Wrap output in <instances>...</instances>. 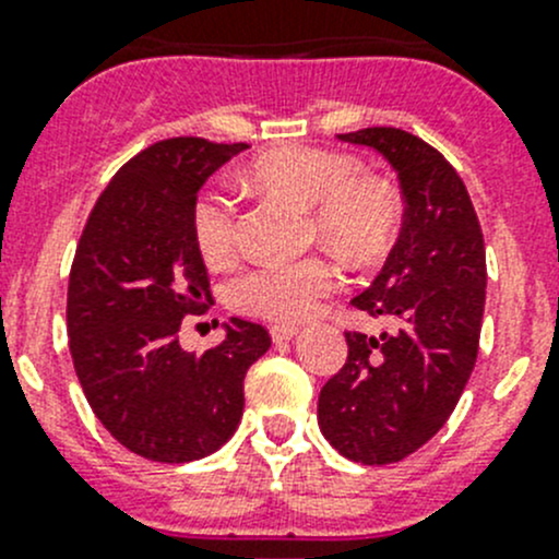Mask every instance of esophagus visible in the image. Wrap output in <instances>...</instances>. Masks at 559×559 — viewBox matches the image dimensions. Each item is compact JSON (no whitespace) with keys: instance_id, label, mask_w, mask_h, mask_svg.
<instances>
[{"instance_id":"obj_1","label":"esophagus","mask_w":559,"mask_h":559,"mask_svg":"<svg viewBox=\"0 0 559 559\" xmlns=\"http://www.w3.org/2000/svg\"><path fill=\"white\" fill-rule=\"evenodd\" d=\"M270 335H273L275 343H286V341H292V337L300 335V326H295V324H275V326H270Z\"/></svg>"}]
</instances>
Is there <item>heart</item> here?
<instances>
[{"label":"heart","mask_w":559,"mask_h":559,"mask_svg":"<svg viewBox=\"0 0 559 559\" xmlns=\"http://www.w3.org/2000/svg\"><path fill=\"white\" fill-rule=\"evenodd\" d=\"M257 189L278 194L311 211L313 233L343 257L373 259L394 240L403 202L384 180L365 178L359 162L313 145H289L259 156L248 167ZM238 207L229 197L207 191L194 207V240L207 262L235 253ZM337 286V270L326 259L267 262L248 270L229 286L238 311L273 321H302L319 311Z\"/></svg>","instance_id":"heart-1"}]
</instances>
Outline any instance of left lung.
Wrapping results in <instances>:
<instances>
[{
    "instance_id": "1",
    "label": "left lung",
    "mask_w": 559,
    "mask_h": 559,
    "mask_svg": "<svg viewBox=\"0 0 559 559\" xmlns=\"http://www.w3.org/2000/svg\"><path fill=\"white\" fill-rule=\"evenodd\" d=\"M397 173L405 213L373 284L352 300L392 332H346V365L321 386L319 427L343 456L389 465L425 447L452 416L473 373L487 297L478 216L456 170L394 127L337 134Z\"/></svg>"
}]
</instances>
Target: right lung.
<instances>
[{
    "instance_id": "obj_1",
    "label": "right lung",
    "mask_w": 559,
    "mask_h": 559,
    "mask_svg": "<svg viewBox=\"0 0 559 559\" xmlns=\"http://www.w3.org/2000/svg\"><path fill=\"white\" fill-rule=\"evenodd\" d=\"M246 143L170 138L129 159L99 194L70 270L67 332L88 405L129 452L191 462L233 438L243 379L270 348L262 324L229 319L205 354L180 348L211 284L194 240L202 183Z\"/></svg>"
}]
</instances>
